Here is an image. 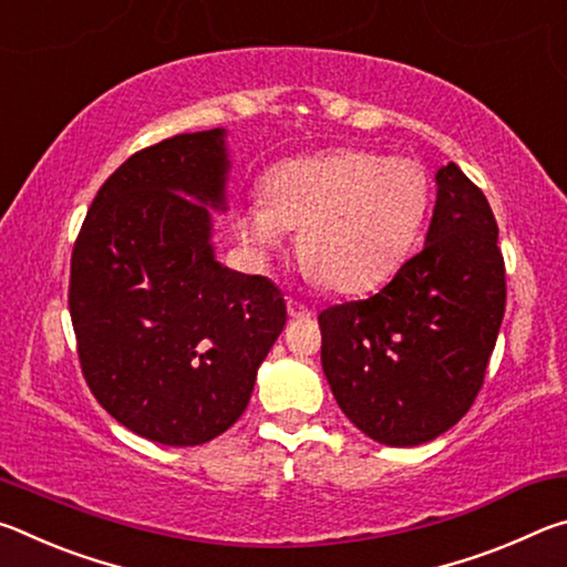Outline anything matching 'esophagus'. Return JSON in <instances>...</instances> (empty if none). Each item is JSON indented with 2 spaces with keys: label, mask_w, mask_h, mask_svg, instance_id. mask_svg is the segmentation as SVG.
<instances>
[{
  "label": "esophagus",
  "mask_w": 567,
  "mask_h": 567,
  "mask_svg": "<svg viewBox=\"0 0 567 567\" xmlns=\"http://www.w3.org/2000/svg\"><path fill=\"white\" fill-rule=\"evenodd\" d=\"M287 312H290L292 320H305V318H310V315H312L310 307L297 302V300H287Z\"/></svg>",
  "instance_id": "34e87169"
}]
</instances>
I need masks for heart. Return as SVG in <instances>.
Segmentation results:
<instances>
[{
  "label": "heart",
  "mask_w": 567,
  "mask_h": 567,
  "mask_svg": "<svg viewBox=\"0 0 567 567\" xmlns=\"http://www.w3.org/2000/svg\"><path fill=\"white\" fill-rule=\"evenodd\" d=\"M433 185L410 157L338 150L287 159L262 177V199L237 209L235 233L265 260L297 229L305 272L358 295L390 280L415 249Z\"/></svg>",
  "instance_id": "1"
}]
</instances>
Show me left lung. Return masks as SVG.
<instances>
[{
	"mask_svg": "<svg viewBox=\"0 0 567 567\" xmlns=\"http://www.w3.org/2000/svg\"><path fill=\"white\" fill-rule=\"evenodd\" d=\"M505 290L493 209L447 162L425 247L368 300L320 312L322 370L340 410L382 445L443 435L483 388Z\"/></svg>",
	"mask_w": 567,
	"mask_h": 567,
	"instance_id": "obj_1",
	"label": "left lung"
}]
</instances>
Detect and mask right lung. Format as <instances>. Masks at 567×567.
I'll return each instance as SVG.
<instances>
[{"label": "right lung", "instance_id": "add662e5", "mask_svg": "<svg viewBox=\"0 0 567 567\" xmlns=\"http://www.w3.org/2000/svg\"><path fill=\"white\" fill-rule=\"evenodd\" d=\"M227 167L225 130L134 152L74 239L82 375L114 420L152 443L203 445L233 427L287 320L275 282L215 260L207 205L225 209Z\"/></svg>", "mask_w": 567, "mask_h": 567}]
</instances>
